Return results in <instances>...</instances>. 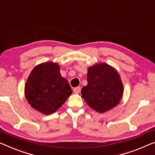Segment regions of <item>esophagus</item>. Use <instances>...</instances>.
<instances>
[{"label":"esophagus","instance_id":"obj_1","mask_svg":"<svg viewBox=\"0 0 155 155\" xmlns=\"http://www.w3.org/2000/svg\"><path fill=\"white\" fill-rule=\"evenodd\" d=\"M80 91H81L80 87H75L74 89V93H76V94H78V93H79Z\"/></svg>","mask_w":155,"mask_h":155}]
</instances>
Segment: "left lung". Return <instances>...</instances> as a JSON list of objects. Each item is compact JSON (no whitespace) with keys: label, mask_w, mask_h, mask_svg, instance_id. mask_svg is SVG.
Segmentation results:
<instances>
[{"label":"left lung","mask_w":155,"mask_h":155,"mask_svg":"<svg viewBox=\"0 0 155 155\" xmlns=\"http://www.w3.org/2000/svg\"><path fill=\"white\" fill-rule=\"evenodd\" d=\"M87 85L81 89V97L95 111L104 114L118 104L123 84L118 72L107 63H97L87 69Z\"/></svg>","instance_id":"8db88e82"}]
</instances>
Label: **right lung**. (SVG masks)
Listing matches in <instances>:
<instances>
[{"label": "right lung", "mask_w": 155, "mask_h": 155, "mask_svg": "<svg viewBox=\"0 0 155 155\" xmlns=\"http://www.w3.org/2000/svg\"><path fill=\"white\" fill-rule=\"evenodd\" d=\"M24 90L29 104L45 115L54 114L72 93L68 80L61 74L60 65L54 62L35 67Z\"/></svg>", "instance_id": "right-lung-1"}]
</instances>
